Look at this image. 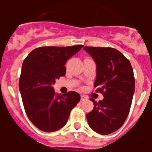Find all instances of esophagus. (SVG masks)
Listing matches in <instances>:
<instances>
[{"instance_id":"1","label":"esophagus","mask_w":152,"mask_h":152,"mask_svg":"<svg viewBox=\"0 0 152 152\" xmlns=\"http://www.w3.org/2000/svg\"><path fill=\"white\" fill-rule=\"evenodd\" d=\"M87 100V96H84V95H81V96H80V100H81V101H84V100Z\"/></svg>"}]
</instances>
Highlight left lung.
<instances>
[{
  "label": "left lung",
  "instance_id": "1",
  "mask_svg": "<svg viewBox=\"0 0 152 152\" xmlns=\"http://www.w3.org/2000/svg\"><path fill=\"white\" fill-rule=\"evenodd\" d=\"M96 65L94 88L103 94L99 102L91 98L94 109L86 115L90 127L101 135L119 129L126 121L135 92V77L131 63L113 48L84 47Z\"/></svg>",
  "mask_w": 152,
  "mask_h": 152
}]
</instances>
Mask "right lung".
Masks as SVG:
<instances>
[{
    "instance_id": "obj_1",
    "label": "right lung",
    "mask_w": 152,
    "mask_h": 152,
    "mask_svg": "<svg viewBox=\"0 0 152 152\" xmlns=\"http://www.w3.org/2000/svg\"><path fill=\"white\" fill-rule=\"evenodd\" d=\"M83 46L39 47L24 59L19 89L26 115L39 129L52 132L62 128L71 110L80 101L78 93L56 94L52 85L65 75L67 60Z\"/></svg>"
}]
</instances>
